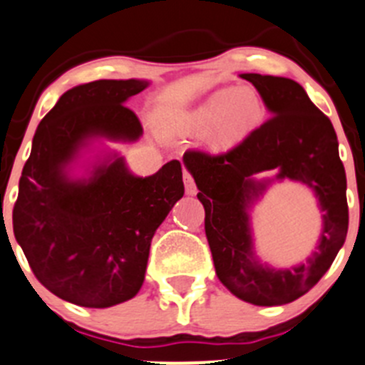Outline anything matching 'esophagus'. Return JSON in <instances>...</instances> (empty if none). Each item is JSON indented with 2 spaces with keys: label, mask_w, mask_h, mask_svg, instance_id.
<instances>
[{
  "label": "esophagus",
  "mask_w": 365,
  "mask_h": 365,
  "mask_svg": "<svg viewBox=\"0 0 365 365\" xmlns=\"http://www.w3.org/2000/svg\"><path fill=\"white\" fill-rule=\"evenodd\" d=\"M183 183H185V192L187 194H196V183H194L192 175L187 169H183Z\"/></svg>",
  "instance_id": "1"
}]
</instances>
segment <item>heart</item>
<instances>
[{"instance_id": "heart-1", "label": "heart", "mask_w": 365, "mask_h": 365, "mask_svg": "<svg viewBox=\"0 0 365 365\" xmlns=\"http://www.w3.org/2000/svg\"><path fill=\"white\" fill-rule=\"evenodd\" d=\"M257 96L251 88H221L187 114L185 125L190 130H208L212 144L230 146L246 135L258 118Z\"/></svg>"}]
</instances>
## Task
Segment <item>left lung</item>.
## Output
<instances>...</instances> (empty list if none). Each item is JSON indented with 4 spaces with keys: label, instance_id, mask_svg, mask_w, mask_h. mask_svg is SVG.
<instances>
[{
    "label": "left lung",
    "instance_id": "left-lung-1",
    "mask_svg": "<svg viewBox=\"0 0 365 365\" xmlns=\"http://www.w3.org/2000/svg\"><path fill=\"white\" fill-rule=\"evenodd\" d=\"M240 76L255 85L271 115L232 150L217 155L187 150L183 164L200 189L205 233L221 284L251 305H285L307 294L324 277L344 244L349 221L346 173L334 125L302 85L257 73ZM271 168L281 171L279 178L309 185L324 212L318 250L307 264L285 272L262 268L254 260L245 212L264 188L252 175Z\"/></svg>",
    "mask_w": 365,
    "mask_h": 365
}]
</instances>
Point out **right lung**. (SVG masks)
I'll use <instances>...</instances> for the list:
<instances>
[{
    "instance_id": "add662e5",
    "label": "right lung",
    "mask_w": 365,
    "mask_h": 365,
    "mask_svg": "<svg viewBox=\"0 0 365 365\" xmlns=\"http://www.w3.org/2000/svg\"><path fill=\"white\" fill-rule=\"evenodd\" d=\"M146 85L96 80L67 91L38 125L23 168L14 235L35 278L74 305L107 309L139 292L151 239L185 190L178 160L148 178L130 175L123 158L88 182L63 173L88 137L139 139L143 125L123 103Z\"/></svg>"
}]
</instances>
